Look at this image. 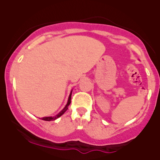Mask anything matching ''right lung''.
<instances>
[{
	"instance_id": "obj_1",
	"label": "right lung",
	"mask_w": 160,
	"mask_h": 160,
	"mask_svg": "<svg viewBox=\"0 0 160 160\" xmlns=\"http://www.w3.org/2000/svg\"><path fill=\"white\" fill-rule=\"evenodd\" d=\"M71 94H72V91H71L70 96H69L68 102H67V105L65 106V108H64L62 109V110L60 112H59V114H57V115L55 116V117H45V118H42V120H44V121H54V120H56V118H58L60 117L61 115H62V114H64V112H66V111H67V109H68L69 105H70V103H71Z\"/></svg>"
}]
</instances>
